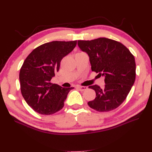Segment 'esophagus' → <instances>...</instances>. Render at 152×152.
I'll return each instance as SVG.
<instances>
[{"label":"esophagus","instance_id":"esophagus-1","mask_svg":"<svg viewBox=\"0 0 152 152\" xmlns=\"http://www.w3.org/2000/svg\"><path fill=\"white\" fill-rule=\"evenodd\" d=\"M77 88L80 91H85L87 90L88 88L86 86H77Z\"/></svg>","mask_w":152,"mask_h":152}]
</instances>
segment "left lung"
<instances>
[{
    "label": "left lung",
    "instance_id": "obj_1",
    "mask_svg": "<svg viewBox=\"0 0 152 152\" xmlns=\"http://www.w3.org/2000/svg\"><path fill=\"white\" fill-rule=\"evenodd\" d=\"M78 45L89 56L92 70L105 78L104 88L98 85L89 86L96 96L94 100L88 102V106L100 112L117 108L134 84V56L122 43L106 38L78 40Z\"/></svg>",
    "mask_w": 152,
    "mask_h": 152
}]
</instances>
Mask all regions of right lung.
Masks as SVG:
<instances>
[{
	"label": "right lung",
	"instance_id": "obj_1",
	"mask_svg": "<svg viewBox=\"0 0 152 152\" xmlns=\"http://www.w3.org/2000/svg\"><path fill=\"white\" fill-rule=\"evenodd\" d=\"M74 41H52L44 44L30 52L19 74L22 95L29 106L38 114L51 115L60 111L70 91L51 82L59 70L60 62L73 50Z\"/></svg>",
	"mask_w": 152,
	"mask_h": 152
}]
</instances>
